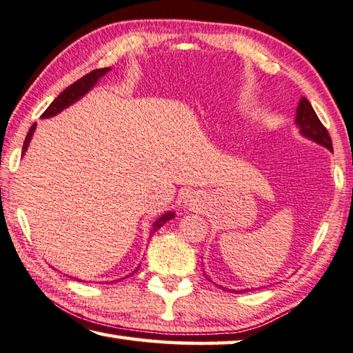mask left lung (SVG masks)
<instances>
[{
	"label": "left lung",
	"instance_id": "8db88e82",
	"mask_svg": "<svg viewBox=\"0 0 353 353\" xmlns=\"http://www.w3.org/2000/svg\"><path fill=\"white\" fill-rule=\"evenodd\" d=\"M296 125L305 137L315 140V142L332 151V139L329 136V131L325 130V126L318 119L316 112L313 111L312 105L305 97H301L299 100L296 110Z\"/></svg>",
	"mask_w": 353,
	"mask_h": 353
}]
</instances>
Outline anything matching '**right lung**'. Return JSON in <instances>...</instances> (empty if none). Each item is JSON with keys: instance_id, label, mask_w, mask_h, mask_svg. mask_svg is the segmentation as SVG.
<instances>
[{"instance_id": "right-lung-1", "label": "right lung", "mask_w": 353, "mask_h": 353, "mask_svg": "<svg viewBox=\"0 0 353 353\" xmlns=\"http://www.w3.org/2000/svg\"><path fill=\"white\" fill-rule=\"evenodd\" d=\"M110 70H111L110 68H101V69L92 70V72L86 74L85 77H81L80 80H77L75 83H72V85L68 86L65 91H63L59 95V97H57L52 101V103L49 105L48 110L41 114V117L43 119L52 117V115L59 114L60 111L65 110V108H68L69 105L75 103V101L79 100V99H81L83 95H85L89 91V89H92V86L95 85V83H97V80L100 79V77H103L106 72H110ZM35 126H37V123L32 125L29 132H28V136H26V140H24V143H23V154L26 152V150H28L29 142H30V139H32V134H34V131H35ZM172 217H174V213H166L162 217H159V219L154 222V225H152V232L151 233H156L160 227L165 225V223L168 222L170 219H172Z\"/></svg>"}]
</instances>
